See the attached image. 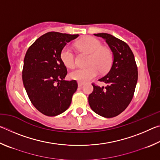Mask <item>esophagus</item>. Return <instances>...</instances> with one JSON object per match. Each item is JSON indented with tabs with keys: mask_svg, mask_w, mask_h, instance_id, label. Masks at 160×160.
<instances>
[{
	"mask_svg": "<svg viewBox=\"0 0 160 160\" xmlns=\"http://www.w3.org/2000/svg\"><path fill=\"white\" fill-rule=\"evenodd\" d=\"M78 87H82L85 83L82 82H80V81H79V82H78Z\"/></svg>",
	"mask_w": 160,
	"mask_h": 160,
	"instance_id": "obj_1",
	"label": "esophagus"
}]
</instances>
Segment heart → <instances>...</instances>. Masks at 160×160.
Returning <instances> with one entry per match:
<instances>
[{
	"label": "heart",
	"mask_w": 160,
	"mask_h": 160,
	"mask_svg": "<svg viewBox=\"0 0 160 160\" xmlns=\"http://www.w3.org/2000/svg\"><path fill=\"white\" fill-rule=\"evenodd\" d=\"M76 47L80 50L90 53L88 65L84 68H78L70 72V78L80 82H85L95 78L99 72H106L109 69L112 62V54L107 48L102 47V43L92 37H86L76 42ZM60 57L63 63L72 68L75 65V56L73 49L70 45L62 48Z\"/></svg>",
	"instance_id": "1"
}]
</instances>
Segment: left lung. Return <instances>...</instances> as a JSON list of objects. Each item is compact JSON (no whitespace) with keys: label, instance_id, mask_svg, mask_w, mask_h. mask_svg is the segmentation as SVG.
Returning <instances> with one entry per match:
<instances>
[{"label":"left lung","instance_id":"obj_1","mask_svg":"<svg viewBox=\"0 0 160 160\" xmlns=\"http://www.w3.org/2000/svg\"><path fill=\"white\" fill-rule=\"evenodd\" d=\"M102 37L113 52V63L109 72L99 81L107 84L99 87L92 83L94 90L88 97L94 112L105 118L120 114L133 97L138 81V67L129 46L109 34H94Z\"/></svg>","mask_w":160,"mask_h":160}]
</instances>
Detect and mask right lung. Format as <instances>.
Returning a JSON list of instances; mask_svg holds the SVG:
<instances>
[{"mask_svg":"<svg viewBox=\"0 0 160 160\" xmlns=\"http://www.w3.org/2000/svg\"><path fill=\"white\" fill-rule=\"evenodd\" d=\"M79 36L50 32L27 51L22 81L32 104L43 114L55 116L70 107L78 88L77 81L64 80L68 73L60 53L67 43Z\"/></svg>","mask_w":160,"mask_h":160,"instance_id":"1","label":"right lung"}]
</instances>
